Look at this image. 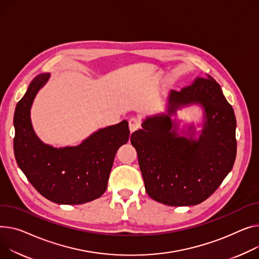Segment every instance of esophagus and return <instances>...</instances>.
Returning a JSON list of instances; mask_svg holds the SVG:
<instances>
[{
	"instance_id": "esophagus-1",
	"label": "esophagus",
	"mask_w": 259,
	"mask_h": 259,
	"mask_svg": "<svg viewBox=\"0 0 259 259\" xmlns=\"http://www.w3.org/2000/svg\"><path fill=\"white\" fill-rule=\"evenodd\" d=\"M141 119L136 116H132L129 118V129L131 132H134L135 130L139 129L141 127Z\"/></svg>"
}]
</instances>
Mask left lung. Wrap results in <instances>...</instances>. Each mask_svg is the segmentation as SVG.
<instances>
[{
  "label": "left lung",
  "mask_w": 259,
  "mask_h": 259,
  "mask_svg": "<svg viewBox=\"0 0 259 259\" xmlns=\"http://www.w3.org/2000/svg\"><path fill=\"white\" fill-rule=\"evenodd\" d=\"M198 102L205 111L196 142L179 137L170 115ZM131 134L147 194L169 206L197 205L209 198L231 170L236 156V119L221 86L211 77H197L180 92L171 91L167 113L147 118ZM174 130H171L172 127Z\"/></svg>",
  "instance_id": "obj_1"
}]
</instances>
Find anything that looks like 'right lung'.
Returning <instances> with one entry per match:
<instances>
[{"label":"right lung","instance_id":"add662e5","mask_svg":"<svg viewBox=\"0 0 259 259\" xmlns=\"http://www.w3.org/2000/svg\"><path fill=\"white\" fill-rule=\"evenodd\" d=\"M50 74L30 83L14 112V156L28 181L46 199L57 204H83L105 193L113 159L129 141L127 120L100 129L77 147L56 149L34 133L30 108Z\"/></svg>","mask_w":259,"mask_h":259}]
</instances>
